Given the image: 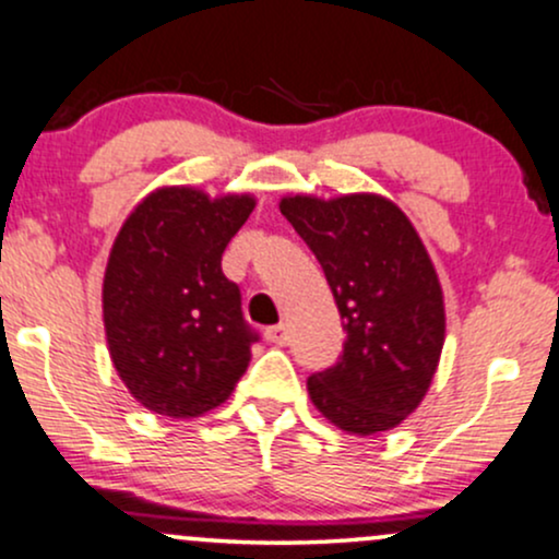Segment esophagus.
<instances>
[{"label":"esophagus","mask_w":559,"mask_h":559,"mask_svg":"<svg viewBox=\"0 0 559 559\" xmlns=\"http://www.w3.org/2000/svg\"><path fill=\"white\" fill-rule=\"evenodd\" d=\"M265 338L271 344H278V346H284L286 342H288V329H286V323H278V325H271V329L265 331Z\"/></svg>","instance_id":"1"}]
</instances>
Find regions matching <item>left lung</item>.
I'll use <instances>...</instances> for the list:
<instances>
[{"instance_id":"1","label":"left lung","mask_w":559,"mask_h":559,"mask_svg":"<svg viewBox=\"0 0 559 559\" xmlns=\"http://www.w3.org/2000/svg\"><path fill=\"white\" fill-rule=\"evenodd\" d=\"M281 215L312 249L346 331L342 360L310 376L318 413L346 433L391 431L431 389L444 294L418 230L381 194H288Z\"/></svg>"}]
</instances>
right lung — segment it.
Wrapping results in <instances>:
<instances>
[{"instance_id":"right-lung-1","label":"right lung","mask_w":559,"mask_h":559,"mask_svg":"<svg viewBox=\"0 0 559 559\" xmlns=\"http://www.w3.org/2000/svg\"><path fill=\"white\" fill-rule=\"evenodd\" d=\"M258 199L150 191L115 236L102 284L107 349L141 407L199 418L228 400L258 342L221 258Z\"/></svg>"}]
</instances>
